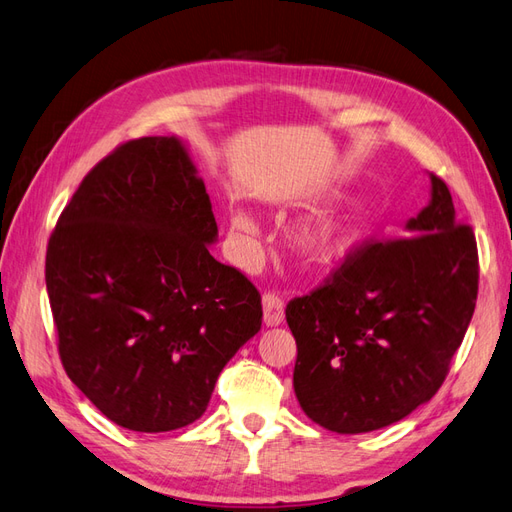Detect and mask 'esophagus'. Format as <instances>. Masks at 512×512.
<instances>
[{
  "instance_id": "esophagus-1",
  "label": "esophagus",
  "mask_w": 512,
  "mask_h": 512,
  "mask_svg": "<svg viewBox=\"0 0 512 512\" xmlns=\"http://www.w3.org/2000/svg\"><path fill=\"white\" fill-rule=\"evenodd\" d=\"M261 305H264V322H266V326H279L285 320L283 300L279 296L264 294V298H261Z\"/></svg>"
}]
</instances>
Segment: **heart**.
<instances>
[{"instance_id":"obj_1","label":"heart","mask_w":512,"mask_h":512,"mask_svg":"<svg viewBox=\"0 0 512 512\" xmlns=\"http://www.w3.org/2000/svg\"><path fill=\"white\" fill-rule=\"evenodd\" d=\"M361 225V207L348 205L339 209V212L324 214L294 227L290 233V244L294 253L307 261V264H329V261L342 255L344 248L355 240ZM229 229L235 240H248L259 231L253 214L242 207H231Z\"/></svg>"}]
</instances>
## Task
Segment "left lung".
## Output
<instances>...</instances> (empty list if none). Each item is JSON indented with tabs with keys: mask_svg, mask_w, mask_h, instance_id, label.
<instances>
[{
	"mask_svg": "<svg viewBox=\"0 0 512 512\" xmlns=\"http://www.w3.org/2000/svg\"><path fill=\"white\" fill-rule=\"evenodd\" d=\"M404 233L348 257L333 279L285 309L307 417L339 435L400 422L435 396L476 309L474 231L456 225L445 183Z\"/></svg>",
	"mask_w": 512,
	"mask_h": 512,
	"instance_id": "1",
	"label": "left lung"
}]
</instances>
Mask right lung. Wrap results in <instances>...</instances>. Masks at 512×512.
<instances>
[{
	"label": "right lung",
	"instance_id": "obj_1",
	"mask_svg": "<svg viewBox=\"0 0 512 512\" xmlns=\"http://www.w3.org/2000/svg\"><path fill=\"white\" fill-rule=\"evenodd\" d=\"M218 225L188 144L131 140L84 177L51 233L45 281L64 370L127 430L199 419L261 329V296L209 255Z\"/></svg>",
	"mask_w": 512,
	"mask_h": 512
}]
</instances>
